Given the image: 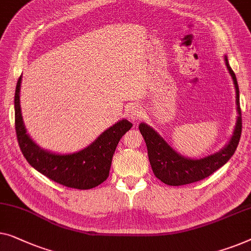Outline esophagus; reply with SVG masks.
Here are the masks:
<instances>
[{
    "label": "esophagus",
    "instance_id": "1",
    "mask_svg": "<svg viewBox=\"0 0 251 251\" xmlns=\"http://www.w3.org/2000/svg\"><path fill=\"white\" fill-rule=\"evenodd\" d=\"M128 114L133 122H137L139 121L140 119H143L144 110L140 106H138V105H131V106H129L128 108Z\"/></svg>",
    "mask_w": 251,
    "mask_h": 251
}]
</instances>
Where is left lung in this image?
<instances>
[{
	"label": "left lung",
	"mask_w": 251,
	"mask_h": 251,
	"mask_svg": "<svg viewBox=\"0 0 251 251\" xmlns=\"http://www.w3.org/2000/svg\"><path fill=\"white\" fill-rule=\"evenodd\" d=\"M225 65H226L228 74L231 75L232 80L235 88V103H237V122H235L234 131L231 139L225 145L223 150L208 155L202 158H189L184 157L179 152L173 150L166 143L164 138L159 136L151 126L146 123H140L139 130L143 134L145 143L148 151L151 166L155 176L169 186H182L189 184L196 181H201L209 176L216 170L226 163L232 157L237 150L239 140H240L242 130V119L240 100H239V86L233 70L228 64L227 56H224Z\"/></svg>",
	"instance_id": "obj_1"
}]
</instances>
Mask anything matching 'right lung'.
<instances>
[{"instance_id": "1", "label": "right lung", "mask_w": 251, "mask_h": 251, "mask_svg": "<svg viewBox=\"0 0 251 251\" xmlns=\"http://www.w3.org/2000/svg\"><path fill=\"white\" fill-rule=\"evenodd\" d=\"M21 78L23 75L18 79L14 94V122L18 143L27 162L49 179L68 188L86 190L104 182L110 173L115 148L123 134L131 129L132 123L126 119L120 120L88 147L72 154L43 150L31 139L24 125L20 107Z\"/></svg>"}]
</instances>
